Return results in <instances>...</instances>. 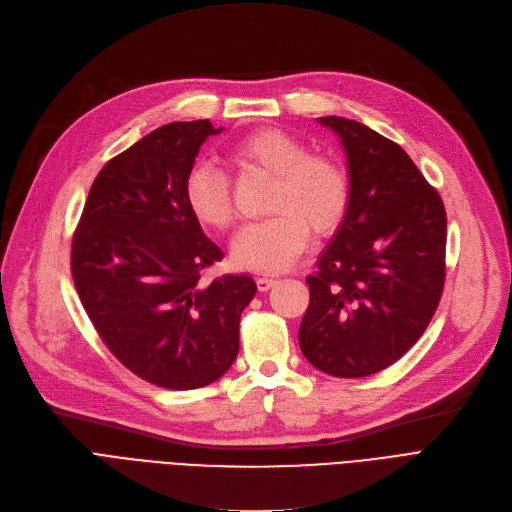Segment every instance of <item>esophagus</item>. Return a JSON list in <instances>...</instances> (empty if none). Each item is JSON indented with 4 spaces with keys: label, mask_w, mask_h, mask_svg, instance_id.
Masks as SVG:
<instances>
[{
    "label": "esophagus",
    "mask_w": 512,
    "mask_h": 512,
    "mask_svg": "<svg viewBox=\"0 0 512 512\" xmlns=\"http://www.w3.org/2000/svg\"><path fill=\"white\" fill-rule=\"evenodd\" d=\"M276 282H278V280H276L274 276H265V274H263V276H257V288H259V290H270Z\"/></svg>",
    "instance_id": "obj_1"
}]
</instances>
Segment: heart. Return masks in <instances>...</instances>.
<instances>
[{"label": "heart", "instance_id": "heart-1", "mask_svg": "<svg viewBox=\"0 0 512 512\" xmlns=\"http://www.w3.org/2000/svg\"><path fill=\"white\" fill-rule=\"evenodd\" d=\"M242 170L274 178L263 222L242 228L232 240V259L251 272H282L317 238L334 234L351 203V180L336 159L311 153L309 145L278 128L245 134L230 149ZM184 199L195 218L213 230L234 222L228 174L213 161H197L186 174Z\"/></svg>", "mask_w": 512, "mask_h": 512}]
</instances>
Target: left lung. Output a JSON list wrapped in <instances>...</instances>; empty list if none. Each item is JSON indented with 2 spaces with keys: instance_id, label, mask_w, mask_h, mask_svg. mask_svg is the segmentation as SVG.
Segmentation results:
<instances>
[{
  "instance_id": "left-lung-1",
  "label": "left lung",
  "mask_w": 512,
  "mask_h": 512,
  "mask_svg": "<svg viewBox=\"0 0 512 512\" xmlns=\"http://www.w3.org/2000/svg\"><path fill=\"white\" fill-rule=\"evenodd\" d=\"M346 151L351 203L307 278V361L334 378L390 367L432 321L446 278V209L407 151L361 122L324 116Z\"/></svg>"
}]
</instances>
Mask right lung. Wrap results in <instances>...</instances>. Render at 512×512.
Listing matches in <instances>:
<instances>
[{"mask_svg":"<svg viewBox=\"0 0 512 512\" xmlns=\"http://www.w3.org/2000/svg\"><path fill=\"white\" fill-rule=\"evenodd\" d=\"M218 132L209 120L172 122L112 157L72 236V280L99 338L126 369L168 390L222 378L257 292L251 276L201 280L224 253L188 209L184 180Z\"/></svg>","mask_w":512,"mask_h":512,"instance_id":"add662e5","label":"right lung"}]
</instances>
